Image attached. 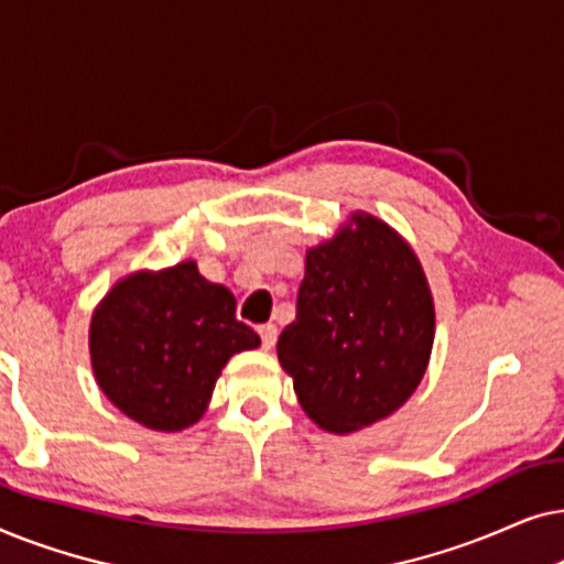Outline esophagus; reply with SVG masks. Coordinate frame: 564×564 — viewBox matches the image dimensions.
Masks as SVG:
<instances>
[{
  "label": "esophagus",
  "mask_w": 564,
  "mask_h": 564,
  "mask_svg": "<svg viewBox=\"0 0 564 564\" xmlns=\"http://www.w3.org/2000/svg\"><path fill=\"white\" fill-rule=\"evenodd\" d=\"M259 336H261V344H264V349H272L274 341H276V326H274V323H264V326H259Z\"/></svg>",
  "instance_id": "obj_1"
}]
</instances>
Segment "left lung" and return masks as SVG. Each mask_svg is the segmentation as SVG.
I'll use <instances>...</instances> for the list:
<instances>
[{"instance_id":"1","label":"left lung","mask_w":564,"mask_h":564,"mask_svg":"<svg viewBox=\"0 0 564 564\" xmlns=\"http://www.w3.org/2000/svg\"><path fill=\"white\" fill-rule=\"evenodd\" d=\"M434 297L411 246L375 215L305 257L297 315L276 341L303 411L330 434L395 413L423 380Z\"/></svg>"}]
</instances>
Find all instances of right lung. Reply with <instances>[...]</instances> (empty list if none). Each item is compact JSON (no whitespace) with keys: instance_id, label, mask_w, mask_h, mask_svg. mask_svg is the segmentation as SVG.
<instances>
[{"instance_id":"right-lung-1","label":"right lung","mask_w":564,"mask_h":564,"mask_svg":"<svg viewBox=\"0 0 564 564\" xmlns=\"http://www.w3.org/2000/svg\"><path fill=\"white\" fill-rule=\"evenodd\" d=\"M259 344L257 330L236 321L234 292L207 282L195 261L120 280L89 326L99 388L153 431L197 423L226 361Z\"/></svg>"}]
</instances>
